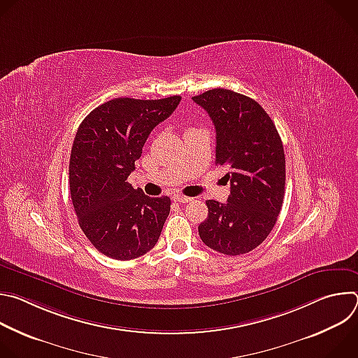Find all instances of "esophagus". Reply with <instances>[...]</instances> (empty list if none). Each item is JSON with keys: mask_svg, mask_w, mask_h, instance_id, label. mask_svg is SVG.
<instances>
[{"mask_svg": "<svg viewBox=\"0 0 358 358\" xmlns=\"http://www.w3.org/2000/svg\"><path fill=\"white\" fill-rule=\"evenodd\" d=\"M173 198H174V201H177V202H182V203L192 201V198H189V196H185V195H181V194H177V195H174Z\"/></svg>", "mask_w": 358, "mask_h": 358, "instance_id": "34e87169", "label": "esophagus"}]
</instances>
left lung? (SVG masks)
Masks as SVG:
<instances>
[{"label": "left lung", "instance_id": "left-lung-1", "mask_svg": "<svg viewBox=\"0 0 358 358\" xmlns=\"http://www.w3.org/2000/svg\"><path fill=\"white\" fill-rule=\"evenodd\" d=\"M192 100L217 131L215 163L231 184L227 203L208 199V217L198 234L208 248L242 255L259 246L273 229L285 196V151L275 123L253 99L211 89Z\"/></svg>", "mask_w": 358, "mask_h": 358}]
</instances>
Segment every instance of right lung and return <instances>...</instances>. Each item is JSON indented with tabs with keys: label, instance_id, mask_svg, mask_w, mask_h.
<instances>
[{
	"label": "right lung",
	"instance_id": "add662e5",
	"mask_svg": "<svg viewBox=\"0 0 358 358\" xmlns=\"http://www.w3.org/2000/svg\"><path fill=\"white\" fill-rule=\"evenodd\" d=\"M180 100L112 99L92 110L76 131L69 162L72 203L86 238L112 259H136L160 238L171 199L144 195L127 177L151 130Z\"/></svg>",
	"mask_w": 358,
	"mask_h": 358
}]
</instances>
